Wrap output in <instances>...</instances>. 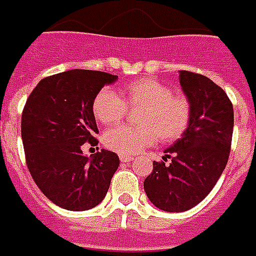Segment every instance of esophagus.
Wrapping results in <instances>:
<instances>
[{
    "mask_svg": "<svg viewBox=\"0 0 256 256\" xmlns=\"http://www.w3.org/2000/svg\"><path fill=\"white\" fill-rule=\"evenodd\" d=\"M132 160H134V157H131V156H124V154L120 156V161H121V162H130V161Z\"/></svg>",
    "mask_w": 256,
    "mask_h": 256,
    "instance_id": "esophagus-1",
    "label": "esophagus"
}]
</instances>
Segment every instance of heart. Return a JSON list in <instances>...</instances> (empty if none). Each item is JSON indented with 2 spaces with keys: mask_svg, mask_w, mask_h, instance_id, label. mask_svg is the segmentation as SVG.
<instances>
[{
  "mask_svg": "<svg viewBox=\"0 0 256 256\" xmlns=\"http://www.w3.org/2000/svg\"><path fill=\"white\" fill-rule=\"evenodd\" d=\"M138 108V126L120 125L108 130L103 135L106 148L124 156L139 153L157 139L166 143L176 140L190 122L189 100L172 94L164 82L148 77L122 85L120 95L112 88H102L92 102V113L103 125L118 122L126 108Z\"/></svg>",
  "mask_w": 256,
  "mask_h": 256,
  "instance_id": "heart-1",
  "label": "heart"
}]
</instances>
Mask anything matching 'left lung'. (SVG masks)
Here are the masks:
<instances>
[{"mask_svg":"<svg viewBox=\"0 0 256 256\" xmlns=\"http://www.w3.org/2000/svg\"><path fill=\"white\" fill-rule=\"evenodd\" d=\"M179 84L192 106L190 122L143 183L148 200L166 212L188 211L210 194L229 160L234 125L233 104L212 80L180 70Z\"/></svg>","mask_w":256,"mask_h":256,"instance_id":"1","label":"left lung"}]
</instances>
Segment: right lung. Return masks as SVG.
I'll return each instance as SVG.
<instances>
[{
  "mask_svg": "<svg viewBox=\"0 0 256 256\" xmlns=\"http://www.w3.org/2000/svg\"><path fill=\"white\" fill-rule=\"evenodd\" d=\"M117 76L94 70H68L41 80L22 114V140L34 182L54 204L86 211L104 198L118 156L102 148L82 154V144H98L92 102Z\"/></svg>",
  "mask_w": 256,
  "mask_h": 256,
  "instance_id": "1",
  "label": "right lung"
}]
</instances>
